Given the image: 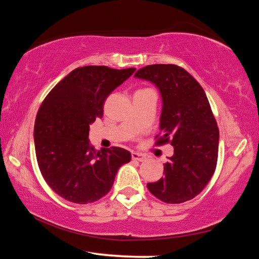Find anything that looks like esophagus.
<instances>
[{"instance_id":"1","label":"esophagus","mask_w":259,"mask_h":259,"mask_svg":"<svg viewBox=\"0 0 259 259\" xmlns=\"http://www.w3.org/2000/svg\"><path fill=\"white\" fill-rule=\"evenodd\" d=\"M131 157H133V160L136 161H139V162H143L146 160V156L142 154V153H137V152H133V154H131Z\"/></svg>"}]
</instances>
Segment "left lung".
<instances>
[{"label": "left lung", "mask_w": 259, "mask_h": 259, "mask_svg": "<svg viewBox=\"0 0 259 259\" xmlns=\"http://www.w3.org/2000/svg\"><path fill=\"white\" fill-rule=\"evenodd\" d=\"M135 77L159 89L162 112L156 144L174 146V155L163 164L164 177L148 183V191L165 203L185 202L202 192L217 164L219 130L207 96L199 82L177 65H148Z\"/></svg>", "instance_id": "8db88e82"}]
</instances>
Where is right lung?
<instances>
[{
    "instance_id": "right-lung-1",
    "label": "right lung",
    "mask_w": 259,
    "mask_h": 259,
    "mask_svg": "<svg viewBox=\"0 0 259 259\" xmlns=\"http://www.w3.org/2000/svg\"><path fill=\"white\" fill-rule=\"evenodd\" d=\"M136 68H75L64 77L38 109L34 145L38 168L52 191L69 202L87 204L107 194L117 170L131 154L124 148L96 151L90 124L102 117L104 103Z\"/></svg>"
}]
</instances>
